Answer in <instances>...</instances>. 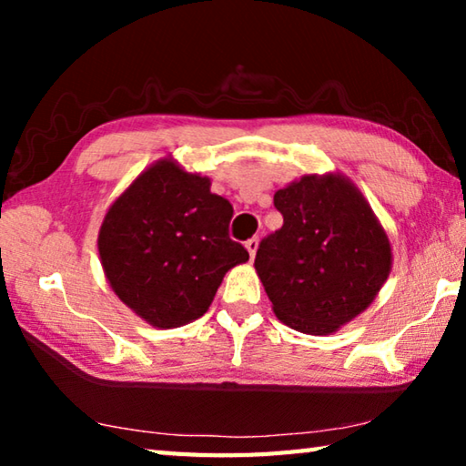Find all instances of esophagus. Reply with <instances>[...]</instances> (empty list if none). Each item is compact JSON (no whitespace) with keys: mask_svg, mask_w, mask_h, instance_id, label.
Listing matches in <instances>:
<instances>
[{"mask_svg":"<svg viewBox=\"0 0 466 466\" xmlns=\"http://www.w3.org/2000/svg\"><path fill=\"white\" fill-rule=\"evenodd\" d=\"M244 247H247L250 258H255V255H257V248H258V238H250V240H247V244H244Z\"/></svg>","mask_w":466,"mask_h":466,"instance_id":"1","label":"esophagus"}]
</instances>
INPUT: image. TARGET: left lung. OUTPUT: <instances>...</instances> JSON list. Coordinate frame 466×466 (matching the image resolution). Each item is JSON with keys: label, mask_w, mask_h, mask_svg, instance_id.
I'll use <instances>...</instances> for the list:
<instances>
[{"label": "left lung", "mask_w": 466, "mask_h": 466, "mask_svg": "<svg viewBox=\"0 0 466 466\" xmlns=\"http://www.w3.org/2000/svg\"><path fill=\"white\" fill-rule=\"evenodd\" d=\"M283 226L258 244L255 269L283 325L333 335L374 302L392 248L360 188L341 172L304 175L273 197Z\"/></svg>", "instance_id": "obj_1"}]
</instances>
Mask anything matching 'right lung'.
<instances>
[{
	"label": "right lung",
	"mask_w": 466,
	"mask_h": 466,
	"mask_svg": "<svg viewBox=\"0 0 466 466\" xmlns=\"http://www.w3.org/2000/svg\"><path fill=\"white\" fill-rule=\"evenodd\" d=\"M232 214L208 177L160 157L102 219L98 252L110 289L156 329L203 317L224 275L248 261L247 248L228 236Z\"/></svg>",
	"instance_id": "add662e5"
}]
</instances>
